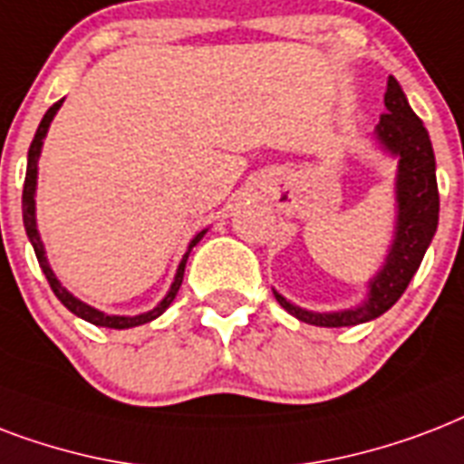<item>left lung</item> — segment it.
<instances>
[{
    "instance_id": "left-lung-1",
    "label": "left lung",
    "mask_w": 464,
    "mask_h": 464,
    "mask_svg": "<svg viewBox=\"0 0 464 464\" xmlns=\"http://www.w3.org/2000/svg\"><path fill=\"white\" fill-rule=\"evenodd\" d=\"M385 109L387 113L380 116V123L372 132L375 147L397 161L394 235L387 249L385 264L380 266L378 273L368 281V293L361 303L346 310H304L273 288V295L281 303L283 310L290 312L304 324L355 326L385 314L407 290L409 281L421 266L430 239L436 235L440 200H438L433 145H430L429 130L423 128L421 118L411 111L407 94L401 92L400 82L394 77L387 79Z\"/></svg>"
}]
</instances>
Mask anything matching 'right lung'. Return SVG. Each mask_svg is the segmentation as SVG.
Segmentation results:
<instances>
[{
  "label": "right lung",
  "mask_w": 464,
  "mask_h": 464,
  "mask_svg": "<svg viewBox=\"0 0 464 464\" xmlns=\"http://www.w3.org/2000/svg\"><path fill=\"white\" fill-rule=\"evenodd\" d=\"M64 99H60L57 103H53L48 109V113L43 116L41 125H38V130H35V138L28 147V167H26V181H24V198H21V208H24V227H26V235H28V242L34 244V251H35V258H38V264H41L43 273H45V278H48L50 288L55 293V297L60 303L72 312V314H77L79 319H84L89 324H96V326H109V329H130V326H140V324H147V322H152L157 319L160 314H164L169 304L174 303L176 293L181 288V281H183V268H186V261H188V254L196 244L206 237L208 229H200L198 235L193 237L191 242H188V249L183 254L181 264L176 268V276L171 285H169L167 295L161 297L157 307L152 310L142 312V314H109V312H102L92 307V304H86L84 300H79L77 295H72L70 290L64 288L63 283L57 281L55 271L50 268V261L45 256V246H43V239H41V232H38V220H35V186H38V160H41V152H43V140L48 135V128L53 123V118L55 113L60 111Z\"/></svg>",
  "instance_id": "right-lung-1"
}]
</instances>
